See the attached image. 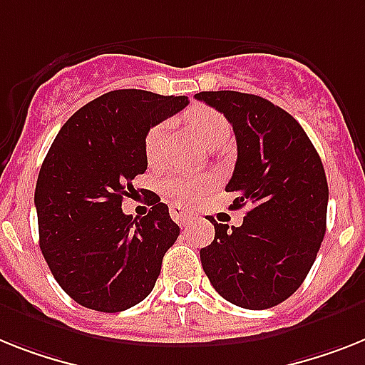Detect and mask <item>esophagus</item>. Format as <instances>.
Wrapping results in <instances>:
<instances>
[{"mask_svg":"<svg viewBox=\"0 0 365 365\" xmlns=\"http://www.w3.org/2000/svg\"><path fill=\"white\" fill-rule=\"evenodd\" d=\"M170 215H171V218L175 220L177 224H180V225H188L190 222H194V215H190V212H186L185 209H180V207H177V205H173V207H171Z\"/></svg>","mask_w":365,"mask_h":365,"instance_id":"obj_1","label":"esophagus"}]
</instances>
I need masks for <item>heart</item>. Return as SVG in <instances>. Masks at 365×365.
Returning a JSON list of instances; mask_svg holds the SVG:
<instances>
[{"mask_svg":"<svg viewBox=\"0 0 365 365\" xmlns=\"http://www.w3.org/2000/svg\"><path fill=\"white\" fill-rule=\"evenodd\" d=\"M188 125L194 134L200 138L205 147L215 149L230 140L231 126L220 111L210 108L197 106L190 110ZM170 123H158L147 132L145 135V158L150 165L160 164L164 160L165 141H168ZM164 195L180 207H190L200 200L203 192L209 188V180L201 177H188L180 173H171L165 177L160 185Z\"/></svg>","mask_w":365,"mask_h":365,"instance_id":"obj_1","label":"heart"}]
</instances>
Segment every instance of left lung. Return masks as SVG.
<instances>
[{
  "instance_id": "8db88e82",
  "label": "left lung",
  "mask_w": 365,
  "mask_h": 365,
  "mask_svg": "<svg viewBox=\"0 0 365 365\" xmlns=\"http://www.w3.org/2000/svg\"><path fill=\"white\" fill-rule=\"evenodd\" d=\"M233 125L237 164L225 190L231 209L248 207L240 227L215 224L201 264L227 302L267 309L287 300L308 276L327 233L323 162L293 115L257 95L201 91Z\"/></svg>"
}]
</instances>
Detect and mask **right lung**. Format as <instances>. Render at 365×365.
I'll return each instance as SVG.
<instances>
[{
	"instance_id": "right-lung-1",
	"label": "right lung",
	"mask_w": 365,
	"mask_h": 365,
	"mask_svg": "<svg viewBox=\"0 0 365 365\" xmlns=\"http://www.w3.org/2000/svg\"><path fill=\"white\" fill-rule=\"evenodd\" d=\"M186 104L188 96L110 91L80 108L48 150L35 188L41 250L83 308L125 312L155 287L179 225L158 195L140 220L121 205L147 170V132Z\"/></svg>"
}]
</instances>
